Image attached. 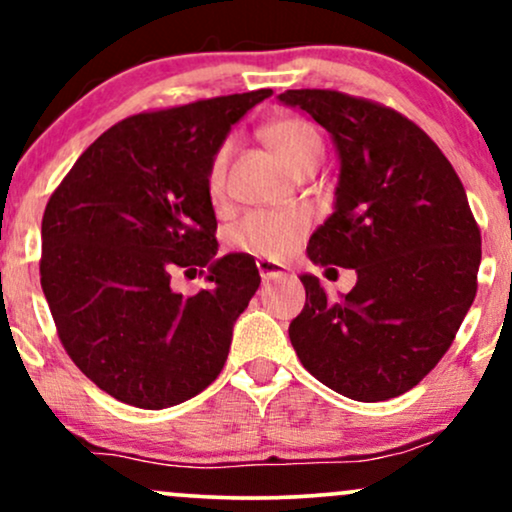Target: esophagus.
<instances>
[{"instance_id":"esophagus-1","label":"esophagus","mask_w":512,"mask_h":512,"mask_svg":"<svg viewBox=\"0 0 512 512\" xmlns=\"http://www.w3.org/2000/svg\"><path fill=\"white\" fill-rule=\"evenodd\" d=\"M257 269H260V276H262L264 281L279 279V276H286L284 264H279V262H274V260H257Z\"/></svg>"}]
</instances>
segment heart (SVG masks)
Segmentation results:
<instances>
[{"label": "heart", "mask_w": 512, "mask_h": 512, "mask_svg": "<svg viewBox=\"0 0 512 512\" xmlns=\"http://www.w3.org/2000/svg\"><path fill=\"white\" fill-rule=\"evenodd\" d=\"M264 139L272 146L286 168L310 156H322V139L313 125L296 117L276 120L264 129ZM231 154V142H226L214 156L209 168V192L219 197L226 178V163ZM308 226L305 211H255L238 223L231 233V245L240 252L255 257H284Z\"/></svg>", "instance_id": "heart-1"}]
</instances>
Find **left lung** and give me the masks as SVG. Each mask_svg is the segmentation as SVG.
<instances>
[{"label":"left lung","mask_w":512,"mask_h":512,"mask_svg":"<svg viewBox=\"0 0 512 512\" xmlns=\"http://www.w3.org/2000/svg\"><path fill=\"white\" fill-rule=\"evenodd\" d=\"M279 103L327 129L339 158L334 207L310 236V262L356 269L339 301L301 274L293 349L339 395H404L436 368L477 296L481 236L467 192L424 129L395 110L320 88L279 93Z\"/></svg>","instance_id":"1"}]
</instances>
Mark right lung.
<instances>
[{
	"label": "right lung",
	"instance_id": "1",
	"mask_svg": "<svg viewBox=\"0 0 512 512\" xmlns=\"http://www.w3.org/2000/svg\"><path fill=\"white\" fill-rule=\"evenodd\" d=\"M272 88L142 113L103 132L43 214L40 286L86 378L139 409L175 407L221 373L260 286L250 255L219 257L209 168ZM178 268L207 290L169 289Z\"/></svg>",
	"mask_w": 512,
	"mask_h": 512
}]
</instances>
